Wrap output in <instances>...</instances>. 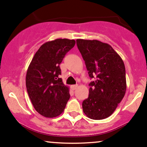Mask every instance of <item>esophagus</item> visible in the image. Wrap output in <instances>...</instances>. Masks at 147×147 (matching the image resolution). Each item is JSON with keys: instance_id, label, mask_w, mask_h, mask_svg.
I'll return each instance as SVG.
<instances>
[{"instance_id": "1", "label": "esophagus", "mask_w": 147, "mask_h": 147, "mask_svg": "<svg viewBox=\"0 0 147 147\" xmlns=\"http://www.w3.org/2000/svg\"><path fill=\"white\" fill-rule=\"evenodd\" d=\"M78 86V85H71V88L73 90H76Z\"/></svg>"}]
</instances>
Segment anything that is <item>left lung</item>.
<instances>
[{"instance_id": "obj_1", "label": "left lung", "mask_w": 147, "mask_h": 147, "mask_svg": "<svg viewBox=\"0 0 147 147\" xmlns=\"http://www.w3.org/2000/svg\"><path fill=\"white\" fill-rule=\"evenodd\" d=\"M76 44L89 76L91 78L96 77L89 84V96L82 102V110L89 118L103 119L114 113L126 93L124 64L106 43L78 39Z\"/></svg>"}]
</instances>
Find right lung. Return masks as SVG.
Masks as SVG:
<instances>
[{"mask_svg": "<svg viewBox=\"0 0 147 147\" xmlns=\"http://www.w3.org/2000/svg\"><path fill=\"white\" fill-rule=\"evenodd\" d=\"M75 44V40L68 39L44 43L34 54L28 69V94L36 111L45 117L59 116L70 98L69 87L59 78L60 65Z\"/></svg>", "mask_w": 147, "mask_h": 147, "instance_id": "1", "label": "right lung"}]
</instances>
